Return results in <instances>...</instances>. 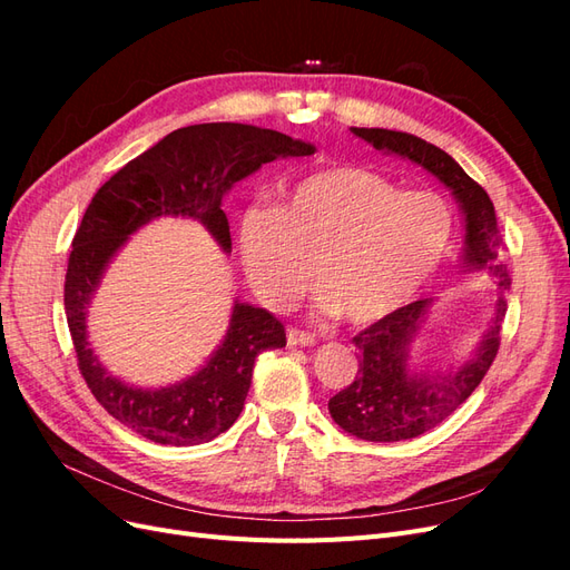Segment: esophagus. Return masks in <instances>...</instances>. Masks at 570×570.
I'll return each instance as SVG.
<instances>
[{
  "mask_svg": "<svg viewBox=\"0 0 570 570\" xmlns=\"http://www.w3.org/2000/svg\"><path fill=\"white\" fill-rule=\"evenodd\" d=\"M287 344L289 347H314L316 337L306 331H299V327H289L287 331Z\"/></svg>",
  "mask_w": 570,
  "mask_h": 570,
  "instance_id": "1",
  "label": "esophagus"
}]
</instances>
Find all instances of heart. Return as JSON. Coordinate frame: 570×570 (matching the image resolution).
<instances>
[{"mask_svg":"<svg viewBox=\"0 0 570 570\" xmlns=\"http://www.w3.org/2000/svg\"><path fill=\"white\" fill-rule=\"evenodd\" d=\"M454 235L452 206L435 193H402L358 166L321 168L292 183L281 206L239 216L237 245L256 297L289 308L312 285L321 308L352 325L400 312L433 278Z\"/></svg>","mask_w":570,"mask_h":570,"instance_id":"obj_1","label":"heart"}]
</instances>
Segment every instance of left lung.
<instances>
[{"instance_id":"left-lung-1","label":"left lung","mask_w":570,"mask_h":570,"mask_svg":"<svg viewBox=\"0 0 570 570\" xmlns=\"http://www.w3.org/2000/svg\"><path fill=\"white\" fill-rule=\"evenodd\" d=\"M352 130L375 149L400 154V157L423 166L428 174H433L452 189L465 216L463 262L473 268H485L497 283L494 321L490 331L482 335L473 358L465 361L459 371L446 375L409 373V347L425 316L428 299L402 306L400 312L368 325L352 340L358 358L356 377L352 385L327 402V411L342 430L358 440L402 442L419 438L450 419L490 371L499 352V340H502L499 333H502L507 314L504 295L511 285V275L507 264L497 256L502 235L497 228L492 199L450 154L411 132L385 128Z\"/></svg>"}]
</instances>
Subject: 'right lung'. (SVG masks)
I'll return each mask as SVG.
<instances>
[{"instance_id":"1","label":"right lung","mask_w":570,"mask_h":570,"mask_svg":"<svg viewBox=\"0 0 570 570\" xmlns=\"http://www.w3.org/2000/svg\"><path fill=\"white\" fill-rule=\"evenodd\" d=\"M314 145L278 130L245 124H199L178 128L97 189L68 254L63 306L80 375L111 416L151 442L193 446L212 442L237 421L252 385L254 358L285 347L283 323L266 308L235 304L228 335L202 371L187 381L140 390L111 377L90 350L85 306L111 256L128 235L159 216L202 220L230 249L223 195L262 164L278 157H308Z\"/></svg>"}]
</instances>
